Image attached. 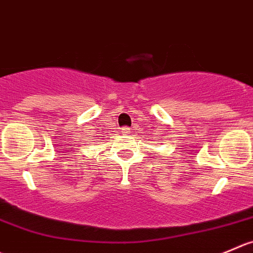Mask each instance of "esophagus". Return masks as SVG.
<instances>
[{
  "instance_id": "obj_1",
  "label": "esophagus",
  "mask_w": 253,
  "mask_h": 253,
  "mask_svg": "<svg viewBox=\"0 0 253 253\" xmlns=\"http://www.w3.org/2000/svg\"><path fill=\"white\" fill-rule=\"evenodd\" d=\"M131 128L129 127H122V133H129Z\"/></svg>"
}]
</instances>
